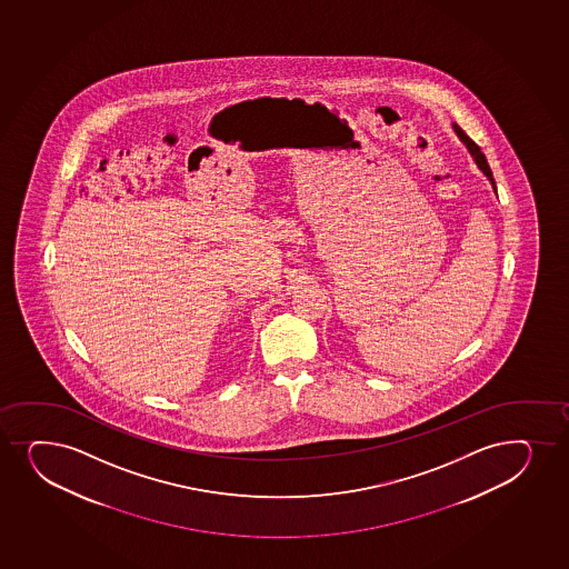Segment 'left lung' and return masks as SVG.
<instances>
[{
	"instance_id": "8db88e82",
	"label": "left lung",
	"mask_w": 569,
	"mask_h": 569,
	"mask_svg": "<svg viewBox=\"0 0 569 569\" xmlns=\"http://www.w3.org/2000/svg\"><path fill=\"white\" fill-rule=\"evenodd\" d=\"M451 127H453V131H456V134H458L459 140H461V142H463V144L467 146V150L470 151V156L475 157V161H477L478 169L482 170L483 174L488 177V180H490L491 186H493V190H496L497 193L496 180H493V174H491L490 164H488V161H486V156H483L482 150H480V148H478V146L475 144V142H472V140H470V138L467 137V134H465L463 129H461V127H459L458 123H453L451 124Z\"/></svg>"
}]
</instances>
